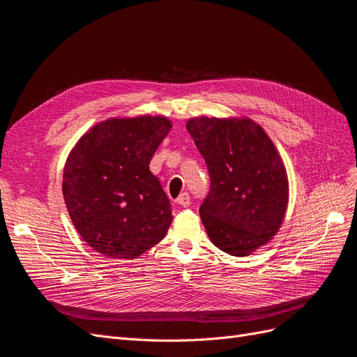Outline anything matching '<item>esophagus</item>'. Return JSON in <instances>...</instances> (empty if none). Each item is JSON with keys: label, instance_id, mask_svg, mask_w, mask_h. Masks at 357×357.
Segmentation results:
<instances>
[{"label": "esophagus", "instance_id": "1", "mask_svg": "<svg viewBox=\"0 0 357 357\" xmlns=\"http://www.w3.org/2000/svg\"><path fill=\"white\" fill-rule=\"evenodd\" d=\"M177 204L181 205V207H189V205H190V197H189V193H188V192H183L181 195L177 198Z\"/></svg>", "mask_w": 357, "mask_h": 357}]
</instances>
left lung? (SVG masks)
Listing matches in <instances>:
<instances>
[{
    "mask_svg": "<svg viewBox=\"0 0 357 357\" xmlns=\"http://www.w3.org/2000/svg\"><path fill=\"white\" fill-rule=\"evenodd\" d=\"M186 128L210 172L199 208L208 238L231 256H248L284 220L289 181L282 156L248 117H192Z\"/></svg>",
    "mask_w": 357,
    "mask_h": 357,
    "instance_id": "1",
    "label": "left lung"
}]
</instances>
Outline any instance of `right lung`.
Returning <instances> with one entry per match:
<instances>
[{"instance_id": "obj_1", "label": "right lung", "mask_w": 357, "mask_h": 357, "mask_svg": "<svg viewBox=\"0 0 357 357\" xmlns=\"http://www.w3.org/2000/svg\"><path fill=\"white\" fill-rule=\"evenodd\" d=\"M171 128L165 116L112 117L73 147L62 193L73 225L95 252L135 259L165 236L171 204L149 164Z\"/></svg>"}]
</instances>
